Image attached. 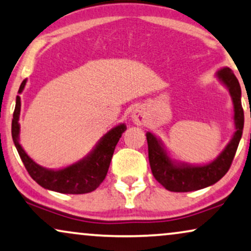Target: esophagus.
I'll return each instance as SVG.
<instances>
[{
  "mask_svg": "<svg viewBox=\"0 0 251 251\" xmlns=\"http://www.w3.org/2000/svg\"><path fill=\"white\" fill-rule=\"evenodd\" d=\"M131 120L136 126H143L146 121L145 113L142 108H135L131 113Z\"/></svg>",
  "mask_w": 251,
  "mask_h": 251,
  "instance_id": "1",
  "label": "esophagus"
}]
</instances>
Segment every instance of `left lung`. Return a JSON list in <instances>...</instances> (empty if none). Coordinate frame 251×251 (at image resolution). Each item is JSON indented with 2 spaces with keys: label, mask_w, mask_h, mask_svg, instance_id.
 I'll use <instances>...</instances> for the list:
<instances>
[{
  "label": "left lung",
  "mask_w": 251,
  "mask_h": 251,
  "mask_svg": "<svg viewBox=\"0 0 251 251\" xmlns=\"http://www.w3.org/2000/svg\"><path fill=\"white\" fill-rule=\"evenodd\" d=\"M216 78L228 90L233 102L234 131L225 149L214 160L206 164L194 165L177 161L171 157L164 143L151 131L146 132L149 146V161L152 174L162 187L174 193H188L210 187L225 175L232 165L235 152L242 137L245 115L241 105L239 80L229 68L224 67L216 73Z\"/></svg>",
  "instance_id": "obj_1"
}]
</instances>
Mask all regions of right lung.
Segmentation results:
<instances>
[{
	"label": "right lung",
	"instance_id": "1",
	"mask_svg": "<svg viewBox=\"0 0 251 251\" xmlns=\"http://www.w3.org/2000/svg\"><path fill=\"white\" fill-rule=\"evenodd\" d=\"M27 79H24L19 86L18 96L16 97V106L14 119L11 125L12 141L15 143L19 157H21L25 168L27 169L31 177L45 189L56 191L61 194L79 195L87 194L96 190L101 182L105 180L108 172L110 160H112L114 150L121 138L122 133L126 130L125 123H120L109 131H107L98 141L94 148L85 157L74 164L63 168H46L37 164L30 155L25 152L19 143V115H21V97Z\"/></svg>",
	"mask_w": 251,
	"mask_h": 251
}]
</instances>
